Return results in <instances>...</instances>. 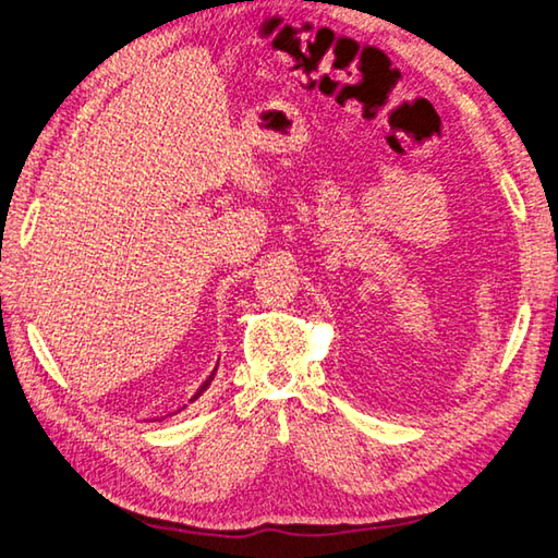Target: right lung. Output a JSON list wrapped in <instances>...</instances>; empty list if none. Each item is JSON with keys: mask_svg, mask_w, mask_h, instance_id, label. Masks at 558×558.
<instances>
[{"mask_svg": "<svg viewBox=\"0 0 558 558\" xmlns=\"http://www.w3.org/2000/svg\"><path fill=\"white\" fill-rule=\"evenodd\" d=\"M215 373H217V366H215V371H211V373H209V376H207V380L199 385V388H197V392H195V395H192V398H190V402H195V400L199 398V395H202V392H205V390L209 388V383H211V378H215ZM185 408H187V404H185ZM180 410H182V408H180ZM180 410H178V412H180Z\"/></svg>", "mask_w": 558, "mask_h": 558, "instance_id": "right-lung-1", "label": "right lung"}]
</instances>
